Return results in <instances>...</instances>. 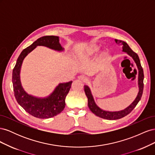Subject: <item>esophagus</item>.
Returning a JSON list of instances; mask_svg holds the SVG:
<instances>
[{
  "label": "esophagus",
  "mask_w": 155,
  "mask_h": 155,
  "mask_svg": "<svg viewBox=\"0 0 155 155\" xmlns=\"http://www.w3.org/2000/svg\"><path fill=\"white\" fill-rule=\"evenodd\" d=\"M78 79H79V80H81L82 81H87V78H86V76H84V75H80V76H79L78 77Z\"/></svg>",
  "instance_id": "1"
}]
</instances>
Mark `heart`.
<instances>
[{
  "label": "heart",
  "instance_id": "b5f03b06",
  "mask_svg": "<svg viewBox=\"0 0 155 155\" xmlns=\"http://www.w3.org/2000/svg\"><path fill=\"white\" fill-rule=\"evenodd\" d=\"M100 49V46H98L96 44H92L90 46H88V47L86 48L85 51V55L86 57H91V56L94 55L96 54L98 51ZM105 53L104 52L101 54V57H104L105 55Z\"/></svg>",
  "mask_w": 155,
  "mask_h": 155
}]
</instances>
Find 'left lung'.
I'll return each instance as SVG.
<instances>
[{
	"mask_svg": "<svg viewBox=\"0 0 155 155\" xmlns=\"http://www.w3.org/2000/svg\"><path fill=\"white\" fill-rule=\"evenodd\" d=\"M115 42L117 44L121 43L122 45L123 46L122 51H124V52H126L133 59L138 69V85L139 88V91L138 93V95L137 97L135 98L134 101L129 106L125 108V109L120 110V111L110 112V111L102 110L96 104L90 88H89L87 85L84 86V90H85V94L88 98V106L89 109H90V110L96 116H99L101 118L109 120L120 119L121 118H124V116H127V114H129L130 112L134 109V107L137 106L138 103L139 102L140 99H141L142 94H143V78H144L143 71V68L141 66V64H140V61L138 55H137V54H136L132 50H131V48L129 47V46L125 42L122 41H119L117 39H115Z\"/></svg>",
	"mask_w": 155,
	"mask_h": 155,
	"instance_id": "left-lung-1",
	"label": "left lung"
}]
</instances>
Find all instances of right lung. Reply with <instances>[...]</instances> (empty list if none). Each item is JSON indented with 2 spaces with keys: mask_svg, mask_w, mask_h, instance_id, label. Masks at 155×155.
I'll return each instance as SVG.
<instances>
[{
  "mask_svg": "<svg viewBox=\"0 0 155 155\" xmlns=\"http://www.w3.org/2000/svg\"><path fill=\"white\" fill-rule=\"evenodd\" d=\"M37 46H43L58 51L64 48L59 43V37L47 35L40 37L30 46L24 49L18 56L12 73L14 95L17 103L28 113L36 118L46 119L52 118L61 112L65 107V98L70 91L72 81L59 83L54 91L46 97H37L30 95L22 88L20 72L23 60Z\"/></svg>",
  "mask_w": 155,
  "mask_h": 155,
  "instance_id": "add662e5",
  "label": "right lung"
}]
</instances>
